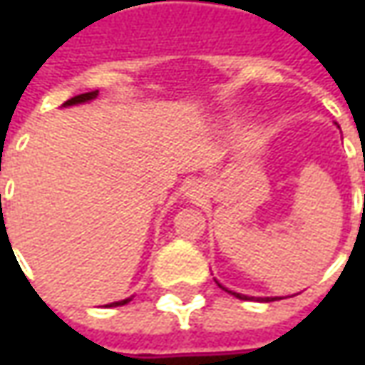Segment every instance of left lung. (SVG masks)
Segmentation results:
<instances>
[{
    "instance_id": "obj_1",
    "label": "left lung",
    "mask_w": 365,
    "mask_h": 365,
    "mask_svg": "<svg viewBox=\"0 0 365 365\" xmlns=\"http://www.w3.org/2000/svg\"><path fill=\"white\" fill-rule=\"evenodd\" d=\"M219 287H221V284H219ZM225 290H227V288H225ZM227 292H230V294H233V297H237V299H242V301H250V299H252V297H244V294H237V292H232V290H227ZM266 301H272V299H266Z\"/></svg>"
}]
</instances>
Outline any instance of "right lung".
<instances>
[{"label": "right lung", "instance_id": "1", "mask_svg": "<svg viewBox=\"0 0 365 365\" xmlns=\"http://www.w3.org/2000/svg\"><path fill=\"white\" fill-rule=\"evenodd\" d=\"M97 93L99 91H91V93H83V95H77V97H73V99H68L64 106H75V103H85V101H91L97 97ZM125 302H130V299H123V301L118 302H111V304H107V307H121V304H125Z\"/></svg>", "mask_w": 365, "mask_h": 365}]
</instances>
